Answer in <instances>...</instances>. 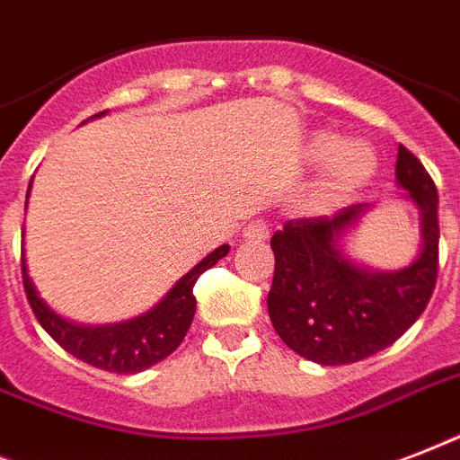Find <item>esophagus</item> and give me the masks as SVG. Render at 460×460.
I'll return each mask as SVG.
<instances>
[{
  "instance_id": "34e87169",
  "label": "esophagus",
  "mask_w": 460,
  "mask_h": 460,
  "mask_svg": "<svg viewBox=\"0 0 460 460\" xmlns=\"http://www.w3.org/2000/svg\"><path fill=\"white\" fill-rule=\"evenodd\" d=\"M267 236H270V229H267V224L262 222V219H255V222H251L243 231V238H248V241H255V243H262V241H267Z\"/></svg>"
}]
</instances>
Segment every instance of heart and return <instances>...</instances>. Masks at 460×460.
<instances>
[{"label":"heart","mask_w":460,"mask_h":460,"mask_svg":"<svg viewBox=\"0 0 460 460\" xmlns=\"http://www.w3.org/2000/svg\"><path fill=\"white\" fill-rule=\"evenodd\" d=\"M310 157L324 159L317 186L310 193L314 209L332 208L363 188L375 173L377 159L363 140H339L334 133H317L310 140Z\"/></svg>","instance_id":"1"}]
</instances>
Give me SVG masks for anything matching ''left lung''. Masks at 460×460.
I'll return each instance as SVG.
<instances>
[{"label": "left lung", "mask_w": 460, "mask_h": 460, "mask_svg": "<svg viewBox=\"0 0 460 460\" xmlns=\"http://www.w3.org/2000/svg\"><path fill=\"white\" fill-rule=\"evenodd\" d=\"M396 181L422 215V252L401 272H367L339 251V238L370 205L332 217L288 219L274 231V279L267 310L298 356L349 365L392 346L428 307L439 272V195L422 162L399 146Z\"/></svg>", "instance_id": "1"}]
</instances>
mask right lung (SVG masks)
Here are the masks:
<instances>
[{
  "mask_svg": "<svg viewBox=\"0 0 460 460\" xmlns=\"http://www.w3.org/2000/svg\"><path fill=\"white\" fill-rule=\"evenodd\" d=\"M226 252H229V245H219L215 252H209L208 258L176 281V287L150 313L140 314L136 320L121 322V324H107V327H81V324L61 320L59 314H54L42 303L32 287L31 277L25 272V258L21 260V270H23V288L32 313L61 349L100 370L136 375L164 360L169 353L179 349L195 314V281L205 270L226 258Z\"/></svg>",
  "mask_w": 460,
  "mask_h": 460,
  "instance_id": "1",
  "label": "right lung"
}]
</instances>
